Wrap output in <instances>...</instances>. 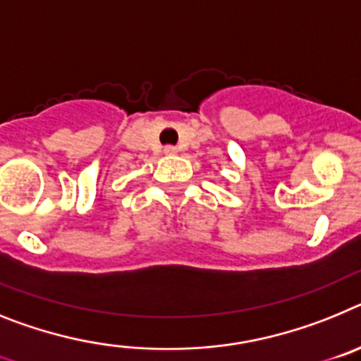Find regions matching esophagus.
I'll return each mask as SVG.
<instances>
[{"instance_id": "obj_1", "label": "esophagus", "mask_w": 361, "mask_h": 361, "mask_svg": "<svg viewBox=\"0 0 361 361\" xmlns=\"http://www.w3.org/2000/svg\"><path fill=\"white\" fill-rule=\"evenodd\" d=\"M163 152H165V154H176L178 149L174 145H167L165 149H163Z\"/></svg>"}]
</instances>
